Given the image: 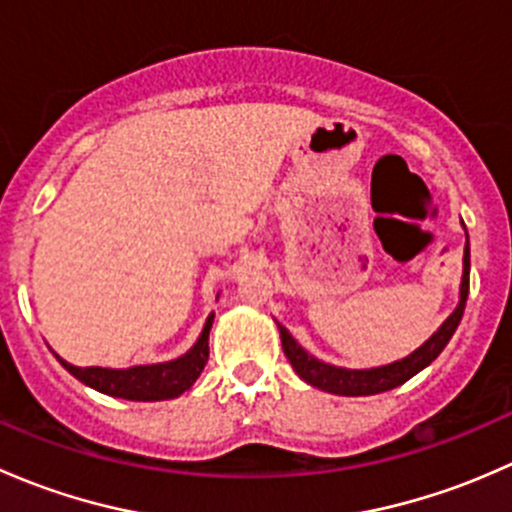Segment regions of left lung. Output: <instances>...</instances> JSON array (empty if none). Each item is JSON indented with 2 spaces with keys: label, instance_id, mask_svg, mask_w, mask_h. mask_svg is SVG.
Returning a JSON list of instances; mask_svg holds the SVG:
<instances>
[{
  "label": "left lung",
  "instance_id": "1",
  "mask_svg": "<svg viewBox=\"0 0 512 512\" xmlns=\"http://www.w3.org/2000/svg\"><path fill=\"white\" fill-rule=\"evenodd\" d=\"M466 230V227H463ZM468 280H471V242H468L466 232V247H463V277H461V294H458V304L451 312V317L409 356L399 361H391L384 366H371V369H344V366L327 364V361L317 359L287 332L282 324H277L282 339V349L285 356L292 364V369L297 371V376L302 381H307L309 386H317V389L329 391V394L339 396H374L381 391H391L396 386H401L404 381H409L411 376H416L418 371L426 369L438 354L443 352L448 342H451L453 332L458 329L463 317V309H466L468 299Z\"/></svg>",
  "mask_w": 512,
  "mask_h": 512
}]
</instances>
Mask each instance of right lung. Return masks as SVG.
Here are the masks:
<instances>
[{"instance_id": "1", "label": "right lung", "mask_w": 512, "mask_h": 512, "mask_svg": "<svg viewBox=\"0 0 512 512\" xmlns=\"http://www.w3.org/2000/svg\"><path fill=\"white\" fill-rule=\"evenodd\" d=\"M215 314L205 319V327L200 332L198 342L188 349L183 356L170 361H160V364H138L128 366V369H103V366H74L69 361L61 359L66 371L81 381V384L91 386V389L101 391L106 396H116V399L126 401H165L175 399L183 391H188L200 376V371L208 364V337L210 327H213Z\"/></svg>"}]
</instances>
